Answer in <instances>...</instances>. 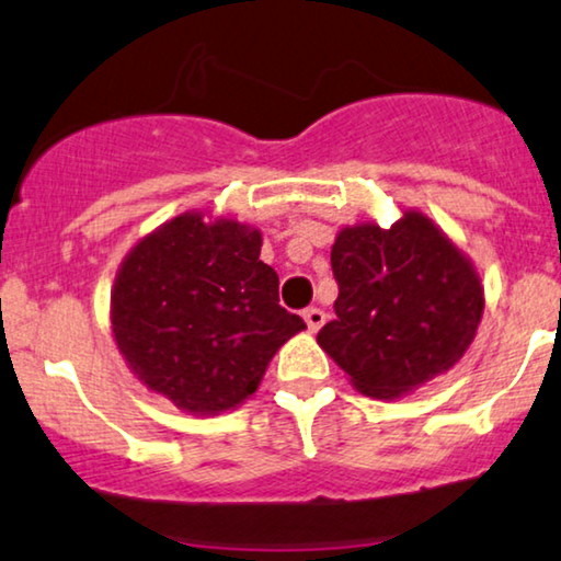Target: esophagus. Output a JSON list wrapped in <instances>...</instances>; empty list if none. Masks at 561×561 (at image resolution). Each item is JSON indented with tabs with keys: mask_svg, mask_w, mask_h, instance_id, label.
I'll use <instances>...</instances> for the list:
<instances>
[{
	"mask_svg": "<svg viewBox=\"0 0 561 561\" xmlns=\"http://www.w3.org/2000/svg\"><path fill=\"white\" fill-rule=\"evenodd\" d=\"M302 318H305V323H308V328L312 333L316 331H320V328H323V323H325V310H320V308H308L302 312Z\"/></svg>",
	"mask_w": 561,
	"mask_h": 561,
	"instance_id": "obj_1",
	"label": "esophagus"
}]
</instances>
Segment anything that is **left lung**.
<instances>
[{
    "instance_id": "obj_1",
    "label": "left lung",
    "mask_w": 561,
    "mask_h": 561,
    "mask_svg": "<svg viewBox=\"0 0 561 561\" xmlns=\"http://www.w3.org/2000/svg\"><path fill=\"white\" fill-rule=\"evenodd\" d=\"M331 266L335 320L318 343L356 390L400 398L465 356L482 318L480 276L425 215L341 230Z\"/></svg>"
}]
</instances>
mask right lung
I'll list each match as a JSON object with an SVG mask.
<instances>
[{"instance_id":"1","label":"right lung","mask_w":561,"mask_h":561,"mask_svg":"<svg viewBox=\"0 0 561 561\" xmlns=\"http://www.w3.org/2000/svg\"><path fill=\"white\" fill-rule=\"evenodd\" d=\"M261 233L179 215L128 253L112 293V333L138 379L190 413L236 408L305 320L279 305Z\"/></svg>"}]
</instances>
